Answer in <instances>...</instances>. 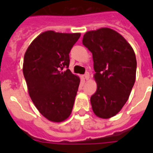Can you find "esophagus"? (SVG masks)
<instances>
[{
  "label": "esophagus",
  "mask_w": 153,
  "mask_h": 153,
  "mask_svg": "<svg viewBox=\"0 0 153 153\" xmlns=\"http://www.w3.org/2000/svg\"><path fill=\"white\" fill-rule=\"evenodd\" d=\"M89 78H90V73L89 72H86L85 74H84V79H86V80H88Z\"/></svg>",
  "instance_id": "1"
}]
</instances>
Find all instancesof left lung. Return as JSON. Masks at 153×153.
<instances>
[{"label": "left lung", "mask_w": 153, "mask_h": 153, "mask_svg": "<svg viewBox=\"0 0 153 153\" xmlns=\"http://www.w3.org/2000/svg\"><path fill=\"white\" fill-rule=\"evenodd\" d=\"M82 44L92 53L98 87L91 96L94 113L102 118L115 116L126 104L136 79L133 49L121 35L102 27L84 35Z\"/></svg>", "instance_id": "1"}]
</instances>
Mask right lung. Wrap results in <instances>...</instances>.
I'll list each match as a JSON object with an SVG mask.
<instances>
[{"instance_id":"add662e5","label":"right lung","mask_w":153,"mask_h":153,"mask_svg":"<svg viewBox=\"0 0 153 153\" xmlns=\"http://www.w3.org/2000/svg\"><path fill=\"white\" fill-rule=\"evenodd\" d=\"M80 33L43 32L32 42L24 58L23 73L32 102L49 121L71 115L80 79L68 69L69 53Z\"/></svg>"}]
</instances>
